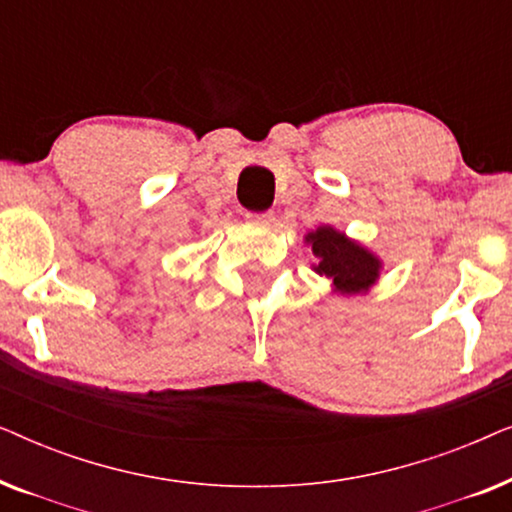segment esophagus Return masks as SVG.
Returning a JSON list of instances; mask_svg holds the SVG:
<instances>
[{"instance_id": "1", "label": "esophagus", "mask_w": 512, "mask_h": 512, "mask_svg": "<svg viewBox=\"0 0 512 512\" xmlns=\"http://www.w3.org/2000/svg\"><path fill=\"white\" fill-rule=\"evenodd\" d=\"M247 219L251 223H256V226L268 228V226H272V223H275V214H272V212H249Z\"/></svg>"}]
</instances>
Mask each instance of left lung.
Masks as SVG:
<instances>
[{"instance_id":"8db88e82","label":"left lung","mask_w":512,"mask_h":512,"mask_svg":"<svg viewBox=\"0 0 512 512\" xmlns=\"http://www.w3.org/2000/svg\"><path fill=\"white\" fill-rule=\"evenodd\" d=\"M305 242L312 247V254L319 258L314 272L331 279L333 291L342 293V296L366 293L380 277V258L373 251L361 247L359 242L349 240L340 230L319 226L305 235Z\"/></svg>"}]
</instances>
